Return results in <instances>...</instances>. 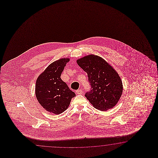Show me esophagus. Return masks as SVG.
Here are the masks:
<instances>
[{
  "label": "esophagus",
  "instance_id": "34e87169",
  "mask_svg": "<svg viewBox=\"0 0 158 158\" xmlns=\"http://www.w3.org/2000/svg\"><path fill=\"white\" fill-rule=\"evenodd\" d=\"M82 90H77L76 91V93L77 94H82Z\"/></svg>",
  "mask_w": 158,
  "mask_h": 158
}]
</instances>
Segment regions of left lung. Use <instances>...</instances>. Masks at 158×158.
<instances>
[{
  "label": "left lung",
  "instance_id": "1",
  "mask_svg": "<svg viewBox=\"0 0 158 158\" xmlns=\"http://www.w3.org/2000/svg\"><path fill=\"white\" fill-rule=\"evenodd\" d=\"M87 73L90 90L85 96L94 107L106 111L118 103L123 93V83L116 71L103 58L89 55L77 60Z\"/></svg>",
  "mask_w": 158,
  "mask_h": 158
}]
</instances>
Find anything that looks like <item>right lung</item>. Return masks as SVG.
<instances>
[{
  "instance_id": "right-lung-1",
  "label": "right lung",
  "mask_w": 158,
  "mask_h": 158,
  "mask_svg": "<svg viewBox=\"0 0 158 158\" xmlns=\"http://www.w3.org/2000/svg\"><path fill=\"white\" fill-rule=\"evenodd\" d=\"M68 61L69 58H62L54 61L36 81L35 90L37 100L46 111L54 114H60L65 111L72 98L76 96L60 78Z\"/></svg>"
}]
</instances>
